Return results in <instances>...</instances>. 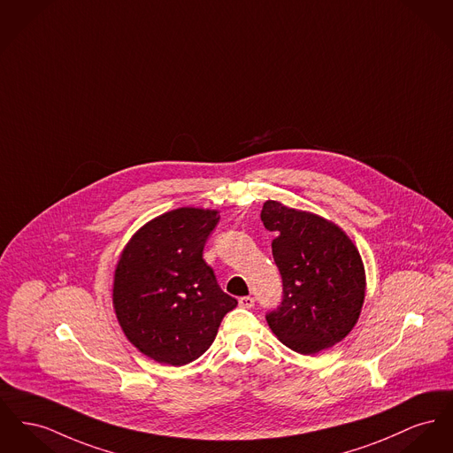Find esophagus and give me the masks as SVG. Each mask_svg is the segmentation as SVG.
<instances>
[{
  "instance_id": "1",
  "label": "esophagus",
  "mask_w": 453,
  "mask_h": 453,
  "mask_svg": "<svg viewBox=\"0 0 453 453\" xmlns=\"http://www.w3.org/2000/svg\"><path fill=\"white\" fill-rule=\"evenodd\" d=\"M253 304H255V299L251 296H242V297H240L241 308H253Z\"/></svg>"
}]
</instances>
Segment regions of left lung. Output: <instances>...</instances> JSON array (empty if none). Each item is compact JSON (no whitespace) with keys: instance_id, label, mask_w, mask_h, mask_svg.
<instances>
[{"instance_id":"1","label":"left lung","mask_w":453,"mask_h":453,"mask_svg":"<svg viewBox=\"0 0 453 453\" xmlns=\"http://www.w3.org/2000/svg\"><path fill=\"white\" fill-rule=\"evenodd\" d=\"M262 222L277 238L273 262L282 277L280 304L265 315L284 346L315 354L342 341L365 301V266L352 241L332 222L268 200Z\"/></svg>"}]
</instances>
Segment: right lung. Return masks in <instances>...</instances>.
Masks as SVG:
<instances>
[{"label": "right lung", "mask_w": 453, "mask_h": 453, "mask_svg": "<svg viewBox=\"0 0 453 453\" xmlns=\"http://www.w3.org/2000/svg\"><path fill=\"white\" fill-rule=\"evenodd\" d=\"M219 219L191 207L164 213L134 234L118 262L116 317L128 341L159 363L183 366L200 357L238 304L203 260Z\"/></svg>", "instance_id": "add662e5"}]
</instances>
